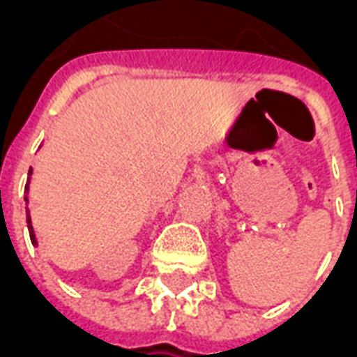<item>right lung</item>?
<instances>
[{
  "instance_id": "1",
  "label": "right lung",
  "mask_w": 357,
  "mask_h": 357,
  "mask_svg": "<svg viewBox=\"0 0 357 357\" xmlns=\"http://www.w3.org/2000/svg\"><path fill=\"white\" fill-rule=\"evenodd\" d=\"M28 176H32V168H30V172H28ZM26 193H28V183H26ZM24 201L28 202V197H24ZM26 224H28V231H30V241H32V245H36V235H34V229H32V222H30V216H28V214H26Z\"/></svg>"
}]
</instances>
